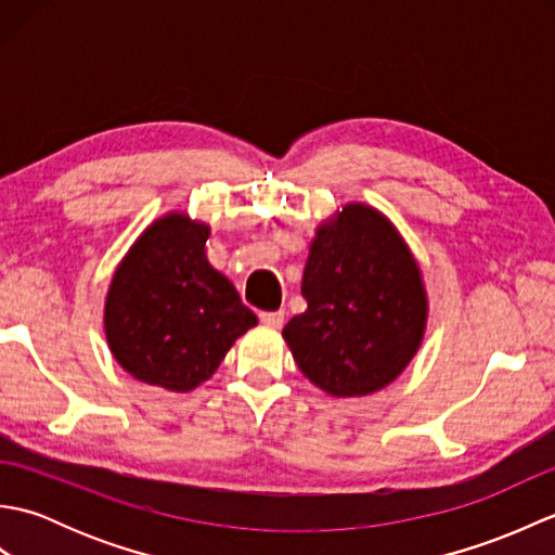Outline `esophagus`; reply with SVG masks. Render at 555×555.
Masks as SVG:
<instances>
[{
	"label": "esophagus",
	"mask_w": 555,
	"mask_h": 555,
	"mask_svg": "<svg viewBox=\"0 0 555 555\" xmlns=\"http://www.w3.org/2000/svg\"><path fill=\"white\" fill-rule=\"evenodd\" d=\"M284 320H286V312L284 310L259 314V322H262L264 326H271V328H281V326H284Z\"/></svg>",
	"instance_id": "34e87169"
}]
</instances>
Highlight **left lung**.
Returning <instances> with one entry per match:
<instances>
[{"label": "left lung", "instance_id": "8db88e82", "mask_svg": "<svg viewBox=\"0 0 555 555\" xmlns=\"http://www.w3.org/2000/svg\"><path fill=\"white\" fill-rule=\"evenodd\" d=\"M302 298L308 310L284 326V338L300 372L328 396L379 391L422 344L420 267L393 223L367 205H346L317 229Z\"/></svg>", "mask_w": 555, "mask_h": 555}]
</instances>
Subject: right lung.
Masks as SVG:
<instances>
[{"label": "right lung", "mask_w": 555, "mask_h": 555, "mask_svg": "<svg viewBox=\"0 0 555 555\" xmlns=\"http://www.w3.org/2000/svg\"><path fill=\"white\" fill-rule=\"evenodd\" d=\"M207 223L179 211L157 219L116 269L104 332L116 362L138 382L191 391L257 324L231 281L207 262Z\"/></svg>", "instance_id": "right-lung-1"}]
</instances>
